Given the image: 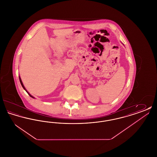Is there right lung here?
Wrapping results in <instances>:
<instances>
[{
	"mask_svg": "<svg viewBox=\"0 0 157 157\" xmlns=\"http://www.w3.org/2000/svg\"><path fill=\"white\" fill-rule=\"evenodd\" d=\"M19 80H20V82H21V85H22V87L23 88V89H24V90H25L26 91V92H27V93H28V94L29 95V96H30V97L33 98H35L33 97H32V96L30 94H29L28 92V91H27L26 90H25V87H24V86H23V85L22 82V81H21V78H20V77H19Z\"/></svg>",
	"mask_w": 157,
	"mask_h": 157,
	"instance_id": "1",
	"label": "right lung"
}]
</instances>
